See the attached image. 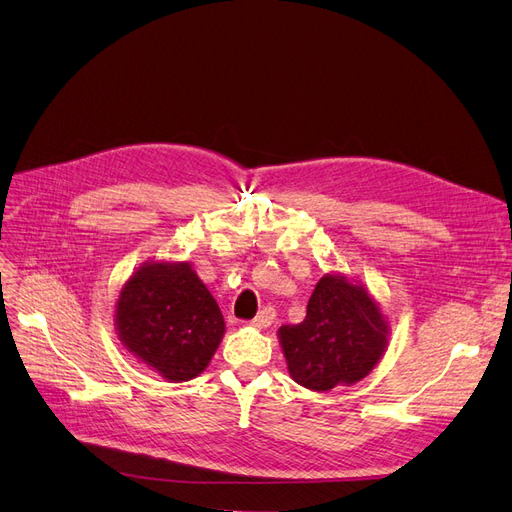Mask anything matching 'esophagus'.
<instances>
[{"mask_svg":"<svg viewBox=\"0 0 512 512\" xmlns=\"http://www.w3.org/2000/svg\"><path fill=\"white\" fill-rule=\"evenodd\" d=\"M274 319H276V310L272 308V306H266L263 308L259 315L251 321V325L253 327H257V329H266V327H270L272 323H274Z\"/></svg>","mask_w":512,"mask_h":512,"instance_id":"esophagus-1","label":"esophagus"}]
</instances>
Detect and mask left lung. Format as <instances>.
<instances>
[{"label":"left lung","instance_id":"obj_1","mask_svg":"<svg viewBox=\"0 0 512 512\" xmlns=\"http://www.w3.org/2000/svg\"><path fill=\"white\" fill-rule=\"evenodd\" d=\"M389 321L374 295L344 274H325L312 291L306 319L278 329L289 376L310 391L355 385L383 359Z\"/></svg>","mask_w":512,"mask_h":512}]
</instances>
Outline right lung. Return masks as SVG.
I'll use <instances>...</instances> for the list:
<instances>
[{
  "instance_id": "1",
  "label": "right lung",
  "mask_w": 512,
  "mask_h": 512,
  "mask_svg": "<svg viewBox=\"0 0 512 512\" xmlns=\"http://www.w3.org/2000/svg\"><path fill=\"white\" fill-rule=\"evenodd\" d=\"M127 353L170 383L200 376L219 349L225 321L189 261H144L114 304Z\"/></svg>"
}]
</instances>
